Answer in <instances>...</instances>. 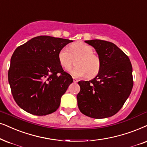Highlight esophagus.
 Listing matches in <instances>:
<instances>
[{
	"mask_svg": "<svg viewBox=\"0 0 147 147\" xmlns=\"http://www.w3.org/2000/svg\"><path fill=\"white\" fill-rule=\"evenodd\" d=\"M73 81H74V83H76L78 80V79H76V78H73Z\"/></svg>",
	"mask_w": 147,
	"mask_h": 147,
	"instance_id": "34e87169",
	"label": "esophagus"
}]
</instances>
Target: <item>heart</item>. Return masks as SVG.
<instances>
[{"instance_id":"heart-1","label":"heart","mask_w":147,"mask_h":147,"mask_svg":"<svg viewBox=\"0 0 147 147\" xmlns=\"http://www.w3.org/2000/svg\"><path fill=\"white\" fill-rule=\"evenodd\" d=\"M94 49L83 42H77L69 46V50L65 47L58 53V61L60 65L66 70L70 69L76 59V65L70 72L76 77L86 76L92 78L96 76L101 68V60L94 54Z\"/></svg>"}]
</instances>
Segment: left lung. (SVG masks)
<instances>
[{
    "label": "left lung",
    "instance_id": "left-lung-1",
    "mask_svg": "<svg viewBox=\"0 0 147 147\" xmlns=\"http://www.w3.org/2000/svg\"><path fill=\"white\" fill-rule=\"evenodd\" d=\"M85 42L95 49L101 68L94 79L78 82V108L85 115L95 119L111 117L121 109L132 91V64L115 44L102 40Z\"/></svg>",
    "mask_w": 147,
    "mask_h": 147
}]
</instances>
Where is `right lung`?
Returning a JSON list of instances; mask_svg holds the SVG:
<instances>
[{
    "mask_svg": "<svg viewBox=\"0 0 147 147\" xmlns=\"http://www.w3.org/2000/svg\"><path fill=\"white\" fill-rule=\"evenodd\" d=\"M68 39L40 36L15 49L11 59L8 80L11 93L22 109L35 115L52 113L73 82L58 61V53Z\"/></svg>",
    "mask_w": 147,
    "mask_h": 147,
    "instance_id": "add662e5",
    "label": "right lung"
}]
</instances>
